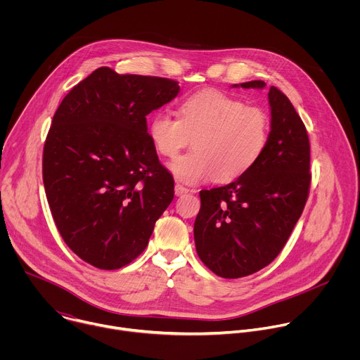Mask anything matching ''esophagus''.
Returning <instances> with one entry per match:
<instances>
[{"label":"esophagus","mask_w":360,"mask_h":360,"mask_svg":"<svg viewBox=\"0 0 360 360\" xmlns=\"http://www.w3.org/2000/svg\"><path fill=\"white\" fill-rule=\"evenodd\" d=\"M188 192H189L188 188H185V186L179 185V184L175 185V195H176V196H182V195H185V193H188Z\"/></svg>","instance_id":"obj_1"}]
</instances>
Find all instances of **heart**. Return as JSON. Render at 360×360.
<instances>
[{
	"label": "heart",
	"instance_id": "b5f03b06",
	"mask_svg": "<svg viewBox=\"0 0 360 360\" xmlns=\"http://www.w3.org/2000/svg\"><path fill=\"white\" fill-rule=\"evenodd\" d=\"M269 134L265 110L214 89L186 98L179 118L157 112L148 124L149 139L164 157L175 158L192 141L193 150L169 165L174 176L188 185L242 176L262 157Z\"/></svg>",
	"mask_w": 360,
	"mask_h": 360
}]
</instances>
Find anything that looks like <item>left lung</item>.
<instances>
[{"mask_svg": "<svg viewBox=\"0 0 360 360\" xmlns=\"http://www.w3.org/2000/svg\"><path fill=\"white\" fill-rule=\"evenodd\" d=\"M233 86L262 89L264 81ZM271 134L259 161L236 181L200 191L193 225L198 256L214 274L235 279L268 266L289 239L311 186V145L289 98L268 92Z\"/></svg>", "mask_w": 360, "mask_h": 360, "instance_id": "left-lung-1", "label": "left lung"}]
</instances>
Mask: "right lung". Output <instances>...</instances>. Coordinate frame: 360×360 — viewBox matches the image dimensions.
<instances>
[{
    "mask_svg": "<svg viewBox=\"0 0 360 360\" xmlns=\"http://www.w3.org/2000/svg\"><path fill=\"white\" fill-rule=\"evenodd\" d=\"M178 92L174 79L101 67L54 114L42 155L46 199L64 242L95 268L132 262L174 199L146 115Z\"/></svg>",
    "mask_w": 360,
    "mask_h": 360,
    "instance_id": "1",
    "label": "right lung"
}]
</instances>
